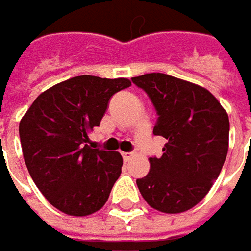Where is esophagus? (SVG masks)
Wrapping results in <instances>:
<instances>
[{
  "label": "esophagus",
  "mask_w": 251,
  "mask_h": 251,
  "mask_svg": "<svg viewBox=\"0 0 251 251\" xmlns=\"http://www.w3.org/2000/svg\"><path fill=\"white\" fill-rule=\"evenodd\" d=\"M121 155H123L124 161H128V160L133 157V152H121Z\"/></svg>",
  "instance_id": "esophagus-1"
}]
</instances>
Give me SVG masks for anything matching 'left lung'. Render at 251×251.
Masks as SVG:
<instances>
[{
  "mask_svg": "<svg viewBox=\"0 0 251 251\" xmlns=\"http://www.w3.org/2000/svg\"><path fill=\"white\" fill-rule=\"evenodd\" d=\"M157 110L154 135L167 140L160 158L137 180L147 204L177 214L199 204L219 177L228 151L227 111L207 88L163 73L133 77Z\"/></svg>",
  "mask_w": 251,
  "mask_h": 251,
  "instance_id": "obj_1",
  "label": "left lung"
}]
</instances>
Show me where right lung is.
<instances>
[{
    "label": "right lung",
    "instance_id": "add662e5",
    "mask_svg": "<svg viewBox=\"0 0 251 251\" xmlns=\"http://www.w3.org/2000/svg\"><path fill=\"white\" fill-rule=\"evenodd\" d=\"M130 85L128 78L73 77L41 93L20 121L29 176L48 203L68 216L99 211L121 174L120 152L85 143L111 96Z\"/></svg>",
    "mask_w": 251,
    "mask_h": 251
}]
</instances>
